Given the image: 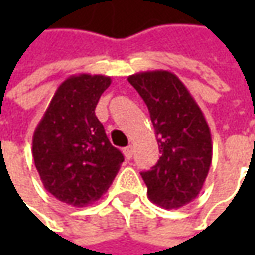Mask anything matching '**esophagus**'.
I'll list each match as a JSON object with an SVG mask.
<instances>
[{"label":"esophagus","mask_w":255,"mask_h":255,"mask_svg":"<svg viewBox=\"0 0 255 255\" xmlns=\"http://www.w3.org/2000/svg\"><path fill=\"white\" fill-rule=\"evenodd\" d=\"M123 154H125V157H126V159H132V156H133L132 146H128V147H125V149H123Z\"/></svg>","instance_id":"obj_1"}]
</instances>
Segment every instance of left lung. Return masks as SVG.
I'll list each match as a JSON object with an SVG mask.
<instances>
[{
  "label": "left lung",
  "mask_w": 255,
  "mask_h": 255,
  "mask_svg": "<svg viewBox=\"0 0 255 255\" xmlns=\"http://www.w3.org/2000/svg\"><path fill=\"white\" fill-rule=\"evenodd\" d=\"M150 113L162 156L142 171L147 197L163 209H179L203 189L213 157L210 128L189 89L169 71H147L128 78Z\"/></svg>",
  "instance_id": "1"
}]
</instances>
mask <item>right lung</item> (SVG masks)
Returning a JSON list of instances; mask_svg holds the SVG:
<instances>
[{
  "label": "right lung",
  "mask_w": 255,
  "mask_h": 255,
  "mask_svg": "<svg viewBox=\"0 0 255 255\" xmlns=\"http://www.w3.org/2000/svg\"><path fill=\"white\" fill-rule=\"evenodd\" d=\"M105 75L79 74L55 91L32 137L35 167L46 190L69 206L99 200L123 162L95 115L111 85Z\"/></svg>",
  "instance_id": "obj_1"
}]
</instances>
